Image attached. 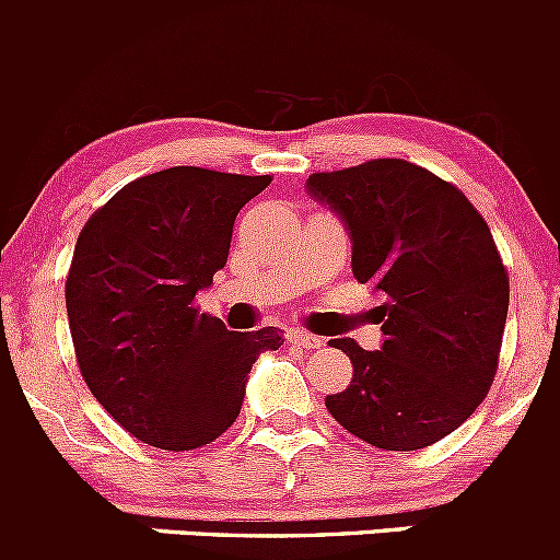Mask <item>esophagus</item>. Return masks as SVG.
<instances>
[{
	"label": "esophagus",
	"instance_id": "1",
	"mask_svg": "<svg viewBox=\"0 0 560 560\" xmlns=\"http://www.w3.org/2000/svg\"><path fill=\"white\" fill-rule=\"evenodd\" d=\"M288 340H291L293 346H299V348H307V351L324 346V340H320V337L310 335V331H304V329H288Z\"/></svg>",
	"mask_w": 560,
	"mask_h": 560
}]
</instances>
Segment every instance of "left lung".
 <instances>
[{
    "label": "left lung",
    "mask_w": 560,
    "mask_h": 560,
    "mask_svg": "<svg viewBox=\"0 0 560 560\" xmlns=\"http://www.w3.org/2000/svg\"><path fill=\"white\" fill-rule=\"evenodd\" d=\"M307 192L351 236V269L384 293L378 351L331 340L351 357L331 417L386 452L435 444L490 392L509 310V275L485 218L422 165L384 158L313 174Z\"/></svg>",
    "instance_id": "obj_1"
}]
</instances>
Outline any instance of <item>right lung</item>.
I'll use <instances>...</instances> for the list:
<instances>
[{
  "instance_id": "add662e5",
  "label": "right lung",
  "mask_w": 560,
  "mask_h": 560,
  "mask_svg": "<svg viewBox=\"0 0 560 560\" xmlns=\"http://www.w3.org/2000/svg\"><path fill=\"white\" fill-rule=\"evenodd\" d=\"M272 176L174 165L121 187L75 242L65 302L81 375L132 439L168 452L234 424L247 373L282 329L229 331L196 293L229 261L240 209Z\"/></svg>"
}]
</instances>
